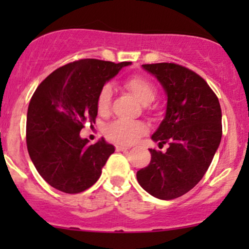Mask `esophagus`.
<instances>
[{"label":"esophagus","mask_w":249,"mask_h":249,"mask_svg":"<svg viewBox=\"0 0 249 249\" xmlns=\"http://www.w3.org/2000/svg\"><path fill=\"white\" fill-rule=\"evenodd\" d=\"M116 150L118 151V152H124V151H127V150H128V147H126V146H121V145H117Z\"/></svg>","instance_id":"1"}]
</instances>
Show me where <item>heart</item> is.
I'll use <instances>...</instances> for the list:
<instances>
[{
  "mask_svg": "<svg viewBox=\"0 0 249 249\" xmlns=\"http://www.w3.org/2000/svg\"><path fill=\"white\" fill-rule=\"evenodd\" d=\"M124 87L142 103V105L151 104L157 97V89L150 79L142 76H132L125 79ZM113 88L111 84L103 85L97 96L96 107L99 113L104 115L108 111L112 98ZM147 128L141 122L115 121L105 127V134L108 139L121 145H131L146 133Z\"/></svg>",
  "mask_w": 249,
  "mask_h": 249,
  "instance_id": "obj_1",
  "label": "heart"
}]
</instances>
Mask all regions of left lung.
<instances>
[{
  "label": "left lung",
  "instance_id": "8db88e82",
  "mask_svg": "<svg viewBox=\"0 0 249 249\" xmlns=\"http://www.w3.org/2000/svg\"><path fill=\"white\" fill-rule=\"evenodd\" d=\"M167 97L166 111L152 141L168 144L166 152L151 148V161L137 172L139 185L161 200L184 196L202 179L222 136L221 107L212 89L192 70L174 63L144 64Z\"/></svg>",
  "mask_w": 249,
  "mask_h": 249
}]
</instances>
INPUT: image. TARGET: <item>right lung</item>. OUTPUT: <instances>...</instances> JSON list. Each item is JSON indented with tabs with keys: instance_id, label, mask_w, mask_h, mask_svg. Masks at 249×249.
Instances as JSON below:
<instances>
[{
	"instance_id": "1",
	"label": "right lung",
	"mask_w": 249,
	"mask_h": 249,
	"mask_svg": "<svg viewBox=\"0 0 249 249\" xmlns=\"http://www.w3.org/2000/svg\"><path fill=\"white\" fill-rule=\"evenodd\" d=\"M131 62L81 59L50 73L36 89L27 116V146L37 172L50 186L79 193L99 179L115 146L89 144L79 132L95 123L99 90Z\"/></svg>"
}]
</instances>
